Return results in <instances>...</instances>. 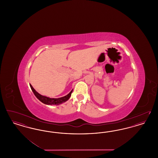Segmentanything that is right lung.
Here are the masks:
<instances>
[{"instance_id":"add662e5","label":"right lung","mask_w":158,"mask_h":158,"mask_svg":"<svg viewBox=\"0 0 158 158\" xmlns=\"http://www.w3.org/2000/svg\"><path fill=\"white\" fill-rule=\"evenodd\" d=\"M30 85L31 88V89L32 90L33 93L34 94L35 96L41 102H43V104H46V105H58L61 104L62 103L65 102H66L68 101V99L71 97V94H72V93L73 92V90H71L67 95H66L64 97H61V98H49V97H45V96L41 95V94L38 93L34 89V88L32 86V85L31 84Z\"/></svg>"}]
</instances>
